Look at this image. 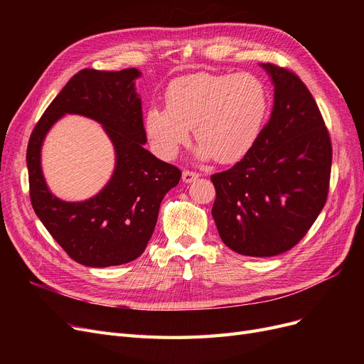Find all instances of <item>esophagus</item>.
Returning <instances> with one entry per match:
<instances>
[{
	"label": "esophagus",
	"instance_id": "1",
	"mask_svg": "<svg viewBox=\"0 0 364 364\" xmlns=\"http://www.w3.org/2000/svg\"><path fill=\"white\" fill-rule=\"evenodd\" d=\"M196 178H199V174H198V172H195V171H188V169L183 171V181H184V183H192V181H195Z\"/></svg>",
	"mask_w": 364,
	"mask_h": 364
}]
</instances>
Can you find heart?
I'll return each mask as SVG.
<instances>
[{"label": "heart", "mask_w": 364, "mask_h": 364, "mask_svg": "<svg viewBox=\"0 0 364 364\" xmlns=\"http://www.w3.org/2000/svg\"><path fill=\"white\" fill-rule=\"evenodd\" d=\"M165 103L166 107L153 106L146 113V131L162 156H174L195 128L199 155L228 164L255 144L269 95L251 73H195L172 81Z\"/></svg>", "instance_id": "b5f03b06"}]
</instances>
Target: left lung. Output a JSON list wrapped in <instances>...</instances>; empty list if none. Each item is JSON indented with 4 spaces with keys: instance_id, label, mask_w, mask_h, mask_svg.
I'll return each mask as SVG.
<instances>
[{
    "instance_id": "left-lung-1",
    "label": "left lung",
    "mask_w": 364,
    "mask_h": 364,
    "mask_svg": "<svg viewBox=\"0 0 364 364\" xmlns=\"http://www.w3.org/2000/svg\"><path fill=\"white\" fill-rule=\"evenodd\" d=\"M261 66L274 84L272 117L237 164L211 176L220 237L246 257L283 254L307 235L332 168L329 131L307 85L289 69Z\"/></svg>"
}]
</instances>
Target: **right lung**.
Masks as SVG:
<instances>
[{
    "mask_svg": "<svg viewBox=\"0 0 364 364\" xmlns=\"http://www.w3.org/2000/svg\"><path fill=\"white\" fill-rule=\"evenodd\" d=\"M137 69L118 72L82 69L36 122L28 143L29 196L35 214L53 239L87 267L121 265L139 258L155 230L164 196L180 181L181 171L143 147L141 100L134 88ZM65 112L100 122L117 151L111 181L94 198L63 203L49 193L41 171L46 131Z\"/></svg>",
    "mask_w": 364,
    "mask_h": 364,
    "instance_id": "right-lung-1",
    "label": "right lung"
}]
</instances>
